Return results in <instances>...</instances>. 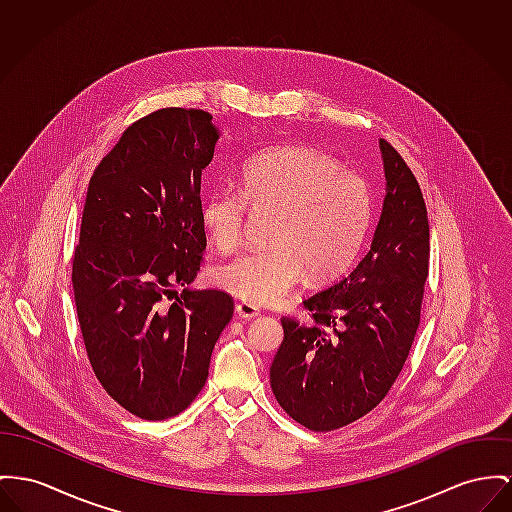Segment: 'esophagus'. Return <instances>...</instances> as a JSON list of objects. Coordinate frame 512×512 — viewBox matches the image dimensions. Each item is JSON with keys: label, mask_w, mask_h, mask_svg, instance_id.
<instances>
[{"label": "esophagus", "mask_w": 512, "mask_h": 512, "mask_svg": "<svg viewBox=\"0 0 512 512\" xmlns=\"http://www.w3.org/2000/svg\"><path fill=\"white\" fill-rule=\"evenodd\" d=\"M235 312H237V316L242 318V320H252V318H256L260 314V308L254 307L250 303H237Z\"/></svg>", "instance_id": "1"}]
</instances>
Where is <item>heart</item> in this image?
Masks as SVG:
<instances>
[{
    "mask_svg": "<svg viewBox=\"0 0 512 512\" xmlns=\"http://www.w3.org/2000/svg\"><path fill=\"white\" fill-rule=\"evenodd\" d=\"M248 211L270 215L268 248L221 264L213 277L250 305H273L303 279L340 273L355 256L371 219V194L357 172L310 147L270 149L239 174V194L213 188L202 202V223L221 252L239 248Z\"/></svg>",
    "mask_w": 512,
    "mask_h": 512,
    "instance_id": "obj_1",
    "label": "heart"
}]
</instances>
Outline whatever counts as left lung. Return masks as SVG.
<instances>
[{
  "label": "left lung",
  "mask_w": 512,
  "mask_h": 512,
  "mask_svg": "<svg viewBox=\"0 0 512 512\" xmlns=\"http://www.w3.org/2000/svg\"><path fill=\"white\" fill-rule=\"evenodd\" d=\"M386 196L361 262L303 303L307 324L281 318L270 382L279 406L310 431H334L376 408L415 338L429 273V221L400 153L378 139Z\"/></svg>",
  "instance_id": "left-lung-1"
}]
</instances>
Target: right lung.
<instances>
[{"label":"right lung","mask_w":512,"mask_h":512,"mask_svg":"<svg viewBox=\"0 0 512 512\" xmlns=\"http://www.w3.org/2000/svg\"><path fill=\"white\" fill-rule=\"evenodd\" d=\"M219 137L204 110H157L89 182L71 275L77 318L108 396L147 421L190 406L233 318L227 293L190 287L205 248L202 172Z\"/></svg>","instance_id":"obj_1"}]
</instances>
